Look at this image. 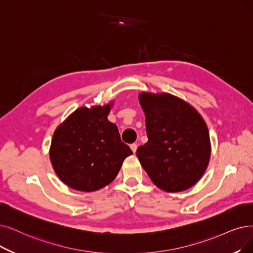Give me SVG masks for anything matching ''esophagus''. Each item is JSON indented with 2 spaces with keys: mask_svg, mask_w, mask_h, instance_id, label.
<instances>
[{
  "mask_svg": "<svg viewBox=\"0 0 253 253\" xmlns=\"http://www.w3.org/2000/svg\"><path fill=\"white\" fill-rule=\"evenodd\" d=\"M137 147H138V145L136 144V143H133V144H130V149L133 150V153H136V150H137Z\"/></svg>",
  "mask_w": 253,
  "mask_h": 253,
  "instance_id": "1",
  "label": "esophagus"
}]
</instances>
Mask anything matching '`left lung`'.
<instances>
[{
    "label": "left lung",
    "mask_w": 253,
    "mask_h": 253,
    "mask_svg": "<svg viewBox=\"0 0 253 253\" xmlns=\"http://www.w3.org/2000/svg\"><path fill=\"white\" fill-rule=\"evenodd\" d=\"M148 141L137 157L149 178L166 192L185 191L205 173L210 135L197 111L169 93H141Z\"/></svg>",
    "instance_id": "obj_1"
}]
</instances>
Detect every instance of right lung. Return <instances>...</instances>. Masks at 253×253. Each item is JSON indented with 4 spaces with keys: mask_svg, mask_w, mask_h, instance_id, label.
<instances>
[{
    "mask_svg": "<svg viewBox=\"0 0 253 253\" xmlns=\"http://www.w3.org/2000/svg\"><path fill=\"white\" fill-rule=\"evenodd\" d=\"M110 106L79 108L55 130L49 158L68 187L92 192L109 185L133 154L107 116Z\"/></svg>",
    "mask_w": 253,
    "mask_h": 253,
    "instance_id": "add662e5",
    "label": "right lung"
}]
</instances>
